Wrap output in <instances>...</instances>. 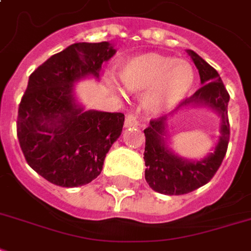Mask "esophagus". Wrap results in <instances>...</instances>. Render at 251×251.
Instances as JSON below:
<instances>
[{
  "instance_id": "34e87169",
  "label": "esophagus",
  "mask_w": 251,
  "mask_h": 251,
  "mask_svg": "<svg viewBox=\"0 0 251 251\" xmlns=\"http://www.w3.org/2000/svg\"><path fill=\"white\" fill-rule=\"evenodd\" d=\"M124 126H126V127H136V126H139V119H137V115L128 114L127 116H126Z\"/></svg>"
}]
</instances>
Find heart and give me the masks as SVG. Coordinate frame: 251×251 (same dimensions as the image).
<instances>
[{"label":"heart","instance_id":"heart-1","mask_svg":"<svg viewBox=\"0 0 251 251\" xmlns=\"http://www.w3.org/2000/svg\"><path fill=\"white\" fill-rule=\"evenodd\" d=\"M120 76L128 91L148 90L146 104L152 111H164L178 103L195 82V71L188 62L159 52L131 58L123 66Z\"/></svg>","mask_w":251,"mask_h":251}]
</instances>
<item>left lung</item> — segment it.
I'll return each instance as SVG.
<instances>
[{
	"label": "left lung",
	"instance_id": "left-lung-1",
	"mask_svg": "<svg viewBox=\"0 0 251 251\" xmlns=\"http://www.w3.org/2000/svg\"><path fill=\"white\" fill-rule=\"evenodd\" d=\"M188 52L199 70L202 86L192 97L182 101L180 107L188 104H206L217 110L222 118L221 137L214 153L202 161L192 163L175 156L164 144V126L167 116L151 120L150 126L144 129L146 180L152 189L168 196L185 195L208 184L221 167L230 139V124L227 118V103L230 98L229 92L212 66L195 51L189 50Z\"/></svg>",
	"mask_w": 251,
	"mask_h": 251
}]
</instances>
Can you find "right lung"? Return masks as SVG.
I'll list each match as a JSON object with an SVG mask.
<instances>
[{
    "mask_svg": "<svg viewBox=\"0 0 251 251\" xmlns=\"http://www.w3.org/2000/svg\"><path fill=\"white\" fill-rule=\"evenodd\" d=\"M114 54L108 42L74 43L30 75L18 107L17 136L27 164L51 184L74 188L91 182L122 133L124 114L83 111L73 98V83L99 76L101 63Z\"/></svg>",
    "mask_w": 251,
    "mask_h": 251,
    "instance_id": "right-lung-1",
    "label": "right lung"
}]
</instances>
